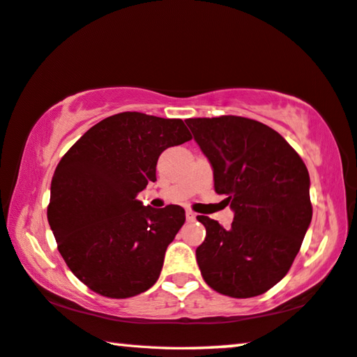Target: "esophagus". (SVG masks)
<instances>
[{"instance_id":"esophagus-1","label":"esophagus","mask_w":357,"mask_h":357,"mask_svg":"<svg viewBox=\"0 0 357 357\" xmlns=\"http://www.w3.org/2000/svg\"><path fill=\"white\" fill-rule=\"evenodd\" d=\"M185 218H187V222H193V220L197 218V213L193 212V211H190V209H187L185 211Z\"/></svg>"}]
</instances>
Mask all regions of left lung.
Returning a JSON list of instances; mask_svg holds the SVG:
<instances>
[{
	"label": "left lung",
	"instance_id": "1",
	"mask_svg": "<svg viewBox=\"0 0 357 357\" xmlns=\"http://www.w3.org/2000/svg\"><path fill=\"white\" fill-rule=\"evenodd\" d=\"M213 168V187L234 211L229 229L198 215L197 262L207 286L232 298L262 295L287 275L312 220L309 173L281 134L236 115L187 119Z\"/></svg>",
	"mask_w": 357,
	"mask_h": 357
}]
</instances>
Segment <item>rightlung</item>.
<instances>
[{"instance_id":"add662e5","label":"right lung","mask_w":357,"mask_h":357,"mask_svg":"<svg viewBox=\"0 0 357 357\" xmlns=\"http://www.w3.org/2000/svg\"><path fill=\"white\" fill-rule=\"evenodd\" d=\"M179 119L121 112L92 126L63 154L51 181L48 223L68 268L109 298H129L158 281L167 246L185 222L135 198L156 181L160 153L190 140Z\"/></svg>"}]
</instances>
